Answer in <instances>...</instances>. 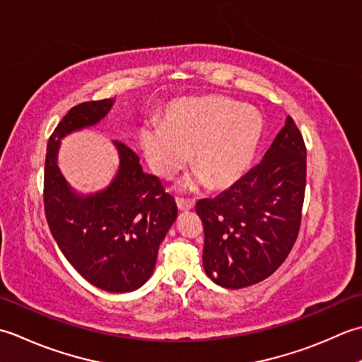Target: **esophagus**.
I'll use <instances>...</instances> for the list:
<instances>
[{
  "instance_id": "obj_1",
  "label": "esophagus",
  "mask_w": 362,
  "mask_h": 362,
  "mask_svg": "<svg viewBox=\"0 0 362 362\" xmlns=\"http://www.w3.org/2000/svg\"><path fill=\"white\" fill-rule=\"evenodd\" d=\"M176 204H178L180 211H189L194 208V200H184V198H176Z\"/></svg>"
}]
</instances>
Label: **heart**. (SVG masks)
Wrapping results in <instances>:
<instances>
[{
    "mask_svg": "<svg viewBox=\"0 0 362 362\" xmlns=\"http://www.w3.org/2000/svg\"><path fill=\"white\" fill-rule=\"evenodd\" d=\"M264 120L255 107L218 95L173 101L162 124L148 123L140 142L150 167L170 178L190 158L197 167L187 187L209 180L214 187L238 181L248 170L261 142Z\"/></svg>",
    "mask_w": 362,
    "mask_h": 362,
    "instance_id": "1",
    "label": "heart"
}]
</instances>
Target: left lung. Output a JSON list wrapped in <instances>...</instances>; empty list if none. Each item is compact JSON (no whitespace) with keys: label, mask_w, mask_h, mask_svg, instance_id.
Segmentation results:
<instances>
[{"label":"left lung","mask_w":362,"mask_h":362,"mask_svg":"<svg viewBox=\"0 0 362 362\" xmlns=\"http://www.w3.org/2000/svg\"><path fill=\"white\" fill-rule=\"evenodd\" d=\"M306 187V146L292 117L259 164L218 197L203 198V267L214 283L242 289L270 276L300 231Z\"/></svg>","instance_id":"1"}]
</instances>
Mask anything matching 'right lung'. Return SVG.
Here are the masks:
<instances>
[{
	"mask_svg": "<svg viewBox=\"0 0 362 362\" xmlns=\"http://www.w3.org/2000/svg\"><path fill=\"white\" fill-rule=\"evenodd\" d=\"M112 105L110 98L81 103L59 122L47 146L43 203L49 231L79 275L122 293L148 281L178 208L158 176L145 173L137 154L119 140V173L105 190L78 195L65 181L57 167L61 139L97 124Z\"/></svg>",
	"mask_w": 362,
	"mask_h": 362,
	"instance_id": "right-lung-1",
	"label": "right lung"
}]
</instances>
